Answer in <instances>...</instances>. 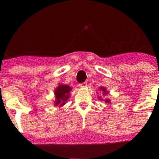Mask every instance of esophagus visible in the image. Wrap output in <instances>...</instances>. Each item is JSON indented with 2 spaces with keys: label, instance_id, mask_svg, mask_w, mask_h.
Instances as JSON below:
<instances>
[{
  "label": "esophagus",
  "instance_id": "34e87169",
  "mask_svg": "<svg viewBox=\"0 0 159 159\" xmlns=\"http://www.w3.org/2000/svg\"><path fill=\"white\" fill-rule=\"evenodd\" d=\"M87 82H84L81 83V84H79V87L80 88H86L87 87Z\"/></svg>",
  "mask_w": 159,
  "mask_h": 159
}]
</instances>
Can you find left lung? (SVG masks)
Wrapping results in <instances>:
<instances>
[{
    "label": "left lung",
    "instance_id": "8db88e82",
    "mask_svg": "<svg viewBox=\"0 0 159 159\" xmlns=\"http://www.w3.org/2000/svg\"><path fill=\"white\" fill-rule=\"evenodd\" d=\"M99 91L102 92V94L105 96V97L108 94V93H109L108 91H107L106 88L105 87H100L99 88ZM98 99L99 100L104 101V102H106V103H111V100L109 98H102L101 96H98Z\"/></svg>",
    "mask_w": 159,
    "mask_h": 159
}]
</instances>
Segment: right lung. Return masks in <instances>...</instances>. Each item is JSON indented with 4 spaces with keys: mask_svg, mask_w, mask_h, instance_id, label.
<instances>
[{
    "mask_svg": "<svg viewBox=\"0 0 159 159\" xmlns=\"http://www.w3.org/2000/svg\"><path fill=\"white\" fill-rule=\"evenodd\" d=\"M71 87L67 84H58L54 90V105L55 107L61 108L67 103L70 98V91H71Z\"/></svg>",
    "mask_w": 159,
    "mask_h": 159,
    "instance_id": "1",
    "label": "right lung"
}]
</instances>
